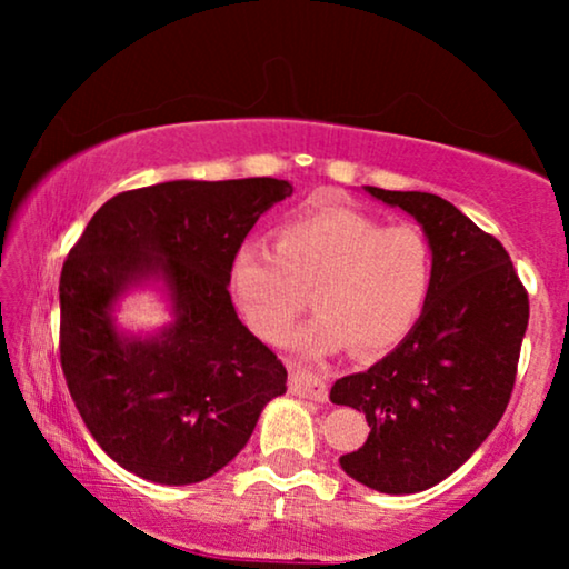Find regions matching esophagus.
I'll use <instances>...</instances> for the list:
<instances>
[{"label":"esophagus","instance_id":"esophagus-1","mask_svg":"<svg viewBox=\"0 0 569 569\" xmlns=\"http://www.w3.org/2000/svg\"><path fill=\"white\" fill-rule=\"evenodd\" d=\"M290 383H292V391L302 396V399H313V401H326V383L321 378L316 376V372L310 370H300V368H292L290 370Z\"/></svg>","mask_w":569,"mask_h":569}]
</instances>
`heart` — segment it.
I'll list each match as a JSON object with an SVG mask.
<instances>
[{
	"mask_svg": "<svg viewBox=\"0 0 569 569\" xmlns=\"http://www.w3.org/2000/svg\"><path fill=\"white\" fill-rule=\"evenodd\" d=\"M435 253L417 224H386L331 207L279 228L277 248L248 240L232 256L230 290L256 337L279 345L306 313L318 316L292 345L302 355L352 347L376 357L415 331L430 302Z\"/></svg>",
	"mask_w": 569,
	"mask_h": 569,
	"instance_id": "b5f03b06",
	"label": "heart"
}]
</instances>
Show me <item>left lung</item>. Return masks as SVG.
Returning <instances> with one entry per match:
<instances>
[{"mask_svg": "<svg viewBox=\"0 0 569 569\" xmlns=\"http://www.w3.org/2000/svg\"><path fill=\"white\" fill-rule=\"evenodd\" d=\"M368 193L422 224L435 282L415 331L372 368L339 378L331 401L365 411L370 435L339 463L386 495L430 489L469 461L516 386L528 292L500 240L425 191Z\"/></svg>", "mask_w": 569, "mask_h": 569, "instance_id": "left-lung-1", "label": "left lung"}]
</instances>
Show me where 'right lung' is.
<instances>
[{
	"mask_svg": "<svg viewBox=\"0 0 569 569\" xmlns=\"http://www.w3.org/2000/svg\"><path fill=\"white\" fill-rule=\"evenodd\" d=\"M277 178L168 181L116 193L92 214L59 279V357L100 448L158 485H197L228 466L261 409L287 391L282 360L240 323L232 256L290 197ZM167 279L177 321L129 340L110 310L142 278Z\"/></svg>",
	"mask_w": 569,
	"mask_h": 569,
	"instance_id": "add662e5",
	"label": "right lung"
}]
</instances>
